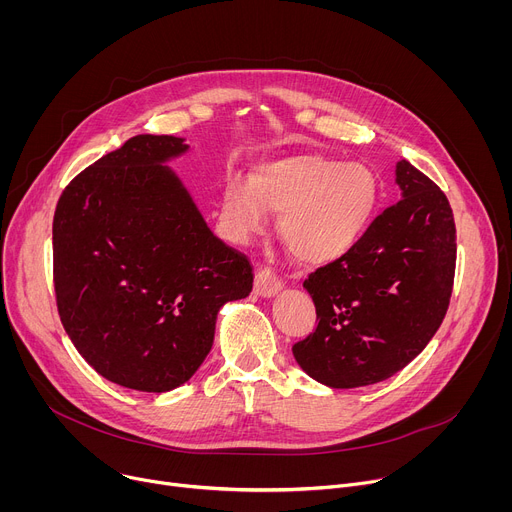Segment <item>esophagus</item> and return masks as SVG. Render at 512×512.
Returning a JSON list of instances; mask_svg holds the SVG:
<instances>
[{
	"label": "esophagus",
	"mask_w": 512,
	"mask_h": 512,
	"mask_svg": "<svg viewBox=\"0 0 512 512\" xmlns=\"http://www.w3.org/2000/svg\"><path fill=\"white\" fill-rule=\"evenodd\" d=\"M279 289H281V279L269 267H261L255 275V287H253L255 294L261 298H271Z\"/></svg>",
	"instance_id": "obj_1"
}]
</instances>
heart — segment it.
Instances as JSON below:
<instances>
[{
    "label": "heart",
    "mask_w": 512,
    "mask_h": 512,
    "mask_svg": "<svg viewBox=\"0 0 512 512\" xmlns=\"http://www.w3.org/2000/svg\"><path fill=\"white\" fill-rule=\"evenodd\" d=\"M375 174L362 164H340L318 154H291L261 162L249 184L227 180L221 227L233 243H247L279 214V237L304 265L344 257L367 231L377 206Z\"/></svg>",
    "instance_id": "heart-1"
}]
</instances>
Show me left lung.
I'll use <instances>...</instances> for the list:
<instances>
[{
  "label": "left lung",
  "mask_w": 512,
  "mask_h": 512,
  "mask_svg": "<svg viewBox=\"0 0 512 512\" xmlns=\"http://www.w3.org/2000/svg\"><path fill=\"white\" fill-rule=\"evenodd\" d=\"M401 200L379 214L340 259L304 287L318 326L291 352L330 389L381 383L427 346L450 306L456 225L446 194L407 160L397 162Z\"/></svg>",
  "instance_id": "left-lung-1"
}]
</instances>
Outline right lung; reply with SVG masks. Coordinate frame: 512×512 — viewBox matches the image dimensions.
<instances>
[{"label":"right lung","mask_w":512,"mask_h":512,"mask_svg":"<svg viewBox=\"0 0 512 512\" xmlns=\"http://www.w3.org/2000/svg\"><path fill=\"white\" fill-rule=\"evenodd\" d=\"M184 137L135 135L72 180L54 212L60 322L107 381L145 393L184 385L216 316L253 289L245 255L214 237L168 166Z\"/></svg>","instance_id":"right-lung-1"}]
</instances>
